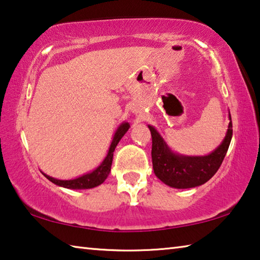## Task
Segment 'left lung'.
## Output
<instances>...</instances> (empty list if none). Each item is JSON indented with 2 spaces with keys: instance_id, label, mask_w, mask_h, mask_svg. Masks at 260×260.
<instances>
[{
  "instance_id": "left-lung-1",
  "label": "left lung",
  "mask_w": 260,
  "mask_h": 260,
  "mask_svg": "<svg viewBox=\"0 0 260 260\" xmlns=\"http://www.w3.org/2000/svg\"><path fill=\"white\" fill-rule=\"evenodd\" d=\"M221 144L206 156H182L174 153L155 127L149 125L152 138V167L156 177L167 186L177 189L193 188L213 177L225 158L233 135L232 118Z\"/></svg>"
}]
</instances>
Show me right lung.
<instances>
[{
    "label": "right lung",
    "mask_w": 260,
    "mask_h": 260,
    "mask_svg": "<svg viewBox=\"0 0 260 260\" xmlns=\"http://www.w3.org/2000/svg\"><path fill=\"white\" fill-rule=\"evenodd\" d=\"M129 128L128 122H122V124L118 127L116 133L113 135L111 146L109 148L108 155L104 158V160L101 162V165L93 171V172H89L87 174H83L81 177L72 180H58L55 178H51L49 175L43 173V175L51 181L52 183L57 184L59 187H64L68 189H90L94 187L100 186L101 183L104 182V180L108 178V175L111 171V165H112V158H113V151L116 149L117 144L119 143L122 136Z\"/></svg>",
    "instance_id": "add662e5"
}]
</instances>
